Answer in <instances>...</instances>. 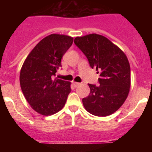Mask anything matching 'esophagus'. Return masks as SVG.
Segmentation results:
<instances>
[{
	"label": "esophagus",
	"mask_w": 152,
	"mask_h": 152,
	"mask_svg": "<svg viewBox=\"0 0 152 152\" xmlns=\"http://www.w3.org/2000/svg\"><path fill=\"white\" fill-rule=\"evenodd\" d=\"M73 84L75 85V87H77V86L80 85V83H77V82H73Z\"/></svg>",
	"instance_id": "esophagus-1"
}]
</instances>
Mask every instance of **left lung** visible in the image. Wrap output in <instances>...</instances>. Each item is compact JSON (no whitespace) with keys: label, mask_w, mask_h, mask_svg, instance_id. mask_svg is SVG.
I'll return each instance as SVG.
<instances>
[{"label":"left lung","mask_w":152,"mask_h":152,"mask_svg":"<svg viewBox=\"0 0 152 152\" xmlns=\"http://www.w3.org/2000/svg\"><path fill=\"white\" fill-rule=\"evenodd\" d=\"M74 42L85 55L90 66L100 73L99 85L88 84L91 93L83 98L86 110L96 116H107L119 110L130 88V65L119 47L100 35L76 37Z\"/></svg>","instance_id":"left-lung-1"}]
</instances>
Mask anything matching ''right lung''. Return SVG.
<instances>
[{"instance_id":"1","label":"right lung","mask_w":152,"mask_h":152,"mask_svg":"<svg viewBox=\"0 0 152 152\" xmlns=\"http://www.w3.org/2000/svg\"><path fill=\"white\" fill-rule=\"evenodd\" d=\"M72 43L71 36L49 35L34 47L23 64L21 90L31 107L42 115L61 110L72 91L71 82L55 77L61 67V58Z\"/></svg>"}]
</instances>
